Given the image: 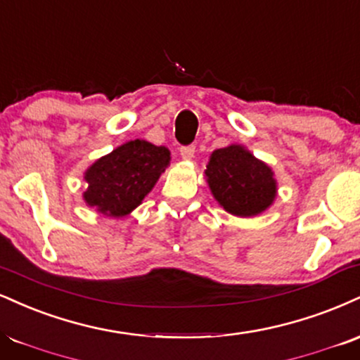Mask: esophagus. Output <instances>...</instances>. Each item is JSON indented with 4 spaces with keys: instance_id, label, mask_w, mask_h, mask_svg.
Listing matches in <instances>:
<instances>
[{
    "instance_id": "obj_1",
    "label": "esophagus",
    "mask_w": 360,
    "mask_h": 360,
    "mask_svg": "<svg viewBox=\"0 0 360 360\" xmlns=\"http://www.w3.org/2000/svg\"><path fill=\"white\" fill-rule=\"evenodd\" d=\"M181 158L184 159V161H191L194 158V146H186V147H181Z\"/></svg>"
}]
</instances>
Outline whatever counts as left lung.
<instances>
[{
  "label": "left lung",
  "mask_w": 360,
  "mask_h": 360,
  "mask_svg": "<svg viewBox=\"0 0 360 360\" xmlns=\"http://www.w3.org/2000/svg\"><path fill=\"white\" fill-rule=\"evenodd\" d=\"M205 177L216 202L240 218L265 213L278 193L274 169L241 144L213 150Z\"/></svg>",
  "instance_id": "left-lung-1"
}]
</instances>
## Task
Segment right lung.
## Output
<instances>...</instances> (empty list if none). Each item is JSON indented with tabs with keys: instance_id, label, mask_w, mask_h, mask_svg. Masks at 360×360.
Segmentation results:
<instances>
[{
	"instance_id": "obj_1",
	"label": "right lung",
	"mask_w": 360,
	"mask_h": 360,
	"mask_svg": "<svg viewBox=\"0 0 360 360\" xmlns=\"http://www.w3.org/2000/svg\"><path fill=\"white\" fill-rule=\"evenodd\" d=\"M169 162L167 147L154 146L144 139L124 142L86 167V189L82 198L98 214L124 218L142 205Z\"/></svg>"
}]
</instances>
